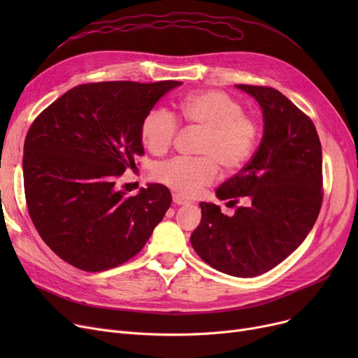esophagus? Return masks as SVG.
I'll return each instance as SVG.
<instances>
[{"label": "esophagus", "instance_id": "obj_1", "mask_svg": "<svg viewBox=\"0 0 358 358\" xmlns=\"http://www.w3.org/2000/svg\"><path fill=\"white\" fill-rule=\"evenodd\" d=\"M173 201H174V204H178V206H181V204H189V200L182 199V197L178 196V194H173Z\"/></svg>", "mask_w": 358, "mask_h": 358}]
</instances>
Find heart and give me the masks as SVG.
<instances>
[{
    "instance_id": "obj_1",
    "label": "heart",
    "mask_w": 358,
    "mask_h": 358,
    "mask_svg": "<svg viewBox=\"0 0 358 358\" xmlns=\"http://www.w3.org/2000/svg\"><path fill=\"white\" fill-rule=\"evenodd\" d=\"M180 116L192 129L203 130L197 145L199 158H176L155 168V178L180 196L193 197L213 184L219 165L234 173L255 152L259 124L252 113L231 94L206 90L180 101ZM180 123L171 111L150 110L141 126V136L152 154L169 150L178 136Z\"/></svg>"
}]
</instances>
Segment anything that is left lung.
I'll list each match as a JSON object with an SVG mask.
<instances>
[{
  "label": "left lung",
  "instance_id": "obj_1",
  "mask_svg": "<svg viewBox=\"0 0 358 358\" xmlns=\"http://www.w3.org/2000/svg\"><path fill=\"white\" fill-rule=\"evenodd\" d=\"M262 108L264 135L252 159L220 184L216 196L235 206L234 216L200 203L201 222L192 245L210 267L235 277L274 268L308 236L321 210L322 148L309 116L271 87L238 84Z\"/></svg>",
  "mask_w": 358,
  "mask_h": 358
}]
</instances>
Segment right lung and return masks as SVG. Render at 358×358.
<instances>
[{"mask_svg": "<svg viewBox=\"0 0 358 358\" xmlns=\"http://www.w3.org/2000/svg\"><path fill=\"white\" fill-rule=\"evenodd\" d=\"M178 81L73 87L31 123L23 177L29 215L46 245L84 271L135 257L171 204L162 184L129 196L116 187L143 155L142 120Z\"/></svg>", "mask_w": 358, "mask_h": 358, "instance_id": "right-lung-1", "label": "right lung"}]
</instances>
